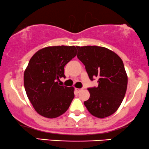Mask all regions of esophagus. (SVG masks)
Returning <instances> with one entry per match:
<instances>
[{"label":"esophagus","instance_id":"1","mask_svg":"<svg viewBox=\"0 0 149 149\" xmlns=\"http://www.w3.org/2000/svg\"><path fill=\"white\" fill-rule=\"evenodd\" d=\"M75 91H76L77 93H79L82 91V89H80V88H76L75 89Z\"/></svg>","mask_w":149,"mask_h":149}]
</instances>
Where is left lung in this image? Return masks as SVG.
I'll return each mask as SVG.
<instances>
[{"mask_svg": "<svg viewBox=\"0 0 149 149\" xmlns=\"http://www.w3.org/2000/svg\"><path fill=\"white\" fill-rule=\"evenodd\" d=\"M77 57L85 65L91 80L97 78V88H88L90 97L84 102L88 111L104 118L118 110L127 87V76L121 58L110 49L100 46H77Z\"/></svg>", "mask_w": 149, "mask_h": 149, "instance_id": "1", "label": "left lung"}]
</instances>
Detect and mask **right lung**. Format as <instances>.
<instances>
[{
  "instance_id": "1",
  "label": "right lung",
  "mask_w": 149,
  "mask_h": 149,
  "mask_svg": "<svg viewBox=\"0 0 149 149\" xmlns=\"http://www.w3.org/2000/svg\"><path fill=\"white\" fill-rule=\"evenodd\" d=\"M75 46H49L31 58L24 73L27 97L38 113L54 118L64 113L74 98L73 87L59 85L64 66L76 56Z\"/></svg>"
}]
</instances>
